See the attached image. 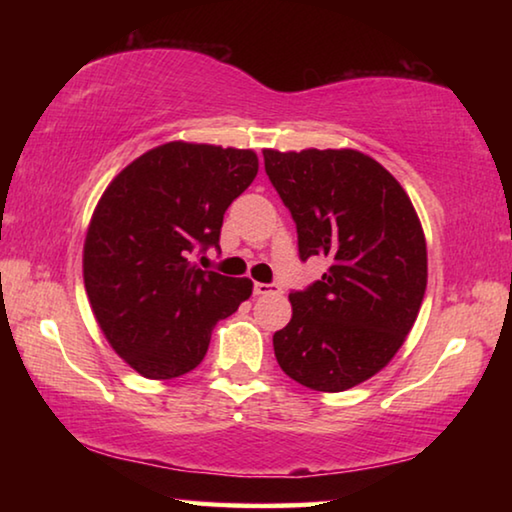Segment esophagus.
Masks as SVG:
<instances>
[{"label": "esophagus", "mask_w": 512, "mask_h": 512, "mask_svg": "<svg viewBox=\"0 0 512 512\" xmlns=\"http://www.w3.org/2000/svg\"><path fill=\"white\" fill-rule=\"evenodd\" d=\"M280 284L275 282H255L253 284V293L255 296H268V293H280Z\"/></svg>", "instance_id": "34e87169"}]
</instances>
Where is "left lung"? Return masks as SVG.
Masks as SVG:
<instances>
[{
	"mask_svg": "<svg viewBox=\"0 0 512 512\" xmlns=\"http://www.w3.org/2000/svg\"><path fill=\"white\" fill-rule=\"evenodd\" d=\"M266 176L291 212L298 255L327 273L291 291L293 316L275 332L280 368L298 384L341 393L402 348L427 289V244L409 196L359 151H264Z\"/></svg>",
	"mask_w": 512,
	"mask_h": 512,
	"instance_id": "8db88e82",
	"label": "left lung"
}]
</instances>
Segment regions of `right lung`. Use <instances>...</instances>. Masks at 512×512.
I'll use <instances>...</instances> for the list:
<instances>
[{
    "mask_svg": "<svg viewBox=\"0 0 512 512\" xmlns=\"http://www.w3.org/2000/svg\"><path fill=\"white\" fill-rule=\"evenodd\" d=\"M257 176V155L169 142L112 180L94 210L83 277L94 316L128 366L171 379L203 361L214 325L250 298L248 277L198 268L223 214Z\"/></svg>",
    "mask_w": 512,
    "mask_h": 512,
    "instance_id": "obj_1",
    "label": "right lung"
}]
</instances>
